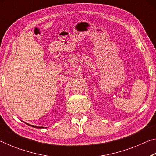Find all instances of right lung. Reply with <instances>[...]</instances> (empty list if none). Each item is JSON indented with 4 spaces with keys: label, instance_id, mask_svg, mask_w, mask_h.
<instances>
[{
    "label": "right lung",
    "instance_id": "1",
    "mask_svg": "<svg viewBox=\"0 0 156 156\" xmlns=\"http://www.w3.org/2000/svg\"><path fill=\"white\" fill-rule=\"evenodd\" d=\"M28 125H30L31 126H32V127H34V128H38V129H43L44 127H43V126H35V125H29V124H27ZM46 128V127H44Z\"/></svg>",
    "mask_w": 156,
    "mask_h": 156
}]
</instances>
